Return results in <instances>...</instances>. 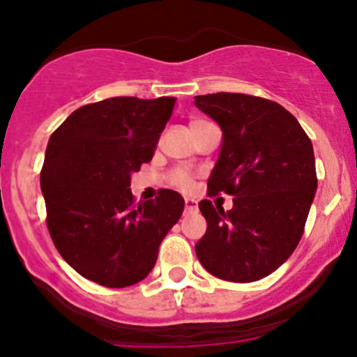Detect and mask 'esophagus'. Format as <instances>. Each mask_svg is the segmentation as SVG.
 Here are the masks:
<instances>
[{
  "label": "esophagus",
  "mask_w": 357,
  "mask_h": 357,
  "mask_svg": "<svg viewBox=\"0 0 357 357\" xmlns=\"http://www.w3.org/2000/svg\"><path fill=\"white\" fill-rule=\"evenodd\" d=\"M185 208H186V212H195L197 211V200H193V199H185Z\"/></svg>",
  "instance_id": "34e87169"
}]
</instances>
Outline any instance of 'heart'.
I'll list each match as a JSON object with an SVG mask.
<instances>
[{"label": "heart", "instance_id": "obj_1", "mask_svg": "<svg viewBox=\"0 0 357 357\" xmlns=\"http://www.w3.org/2000/svg\"><path fill=\"white\" fill-rule=\"evenodd\" d=\"M197 122H204V121H202V119H195L192 124H197ZM171 183L181 190H190L193 186V176L190 174L188 171H185V169H176V171L171 174Z\"/></svg>", "mask_w": 357, "mask_h": 357}]
</instances>
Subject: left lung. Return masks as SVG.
<instances>
[{"mask_svg": "<svg viewBox=\"0 0 357 357\" xmlns=\"http://www.w3.org/2000/svg\"><path fill=\"white\" fill-rule=\"evenodd\" d=\"M195 105L222 129L207 183L208 197L228 193L233 208L199 204L207 231L197 257L215 278L257 282L298 245L318 178L312 143L280 103L243 93L195 96Z\"/></svg>", "mask_w": 357, "mask_h": 357, "instance_id": "left-lung-1", "label": "left lung"}]
</instances>
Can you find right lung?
<instances>
[{
    "mask_svg": "<svg viewBox=\"0 0 357 357\" xmlns=\"http://www.w3.org/2000/svg\"><path fill=\"white\" fill-rule=\"evenodd\" d=\"M176 100L115 96L74 110L50 136L41 169L46 225L84 278L122 289L146 278L185 200L158 190L136 204L131 174L150 162Z\"/></svg>",
    "mask_w": 357,
    "mask_h": 357,
    "instance_id": "add662e5",
    "label": "right lung"
}]
</instances>
